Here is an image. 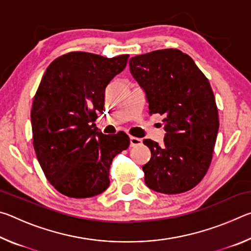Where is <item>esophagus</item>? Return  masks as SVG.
<instances>
[{
  "instance_id": "34e87169",
  "label": "esophagus",
  "mask_w": 251,
  "mask_h": 251,
  "mask_svg": "<svg viewBox=\"0 0 251 251\" xmlns=\"http://www.w3.org/2000/svg\"><path fill=\"white\" fill-rule=\"evenodd\" d=\"M129 141H130V147L138 146V145H141V144H142V139H141V138L133 137V136H130Z\"/></svg>"
}]
</instances>
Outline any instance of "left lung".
Instances as JSON below:
<instances>
[{
	"mask_svg": "<svg viewBox=\"0 0 251 251\" xmlns=\"http://www.w3.org/2000/svg\"><path fill=\"white\" fill-rule=\"evenodd\" d=\"M129 70L145 93L151 115L164 116L163 145L144 139L151 157L143 166L145 184L161 194L194 188L209 168L219 120L214 93L193 58L167 49L137 55Z\"/></svg>",
	"mask_w": 251,
	"mask_h": 251,
	"instance_id": "8db88e82",
	"label": "left lung"
}]
</instances>
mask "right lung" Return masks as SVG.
Returning <instances> with one entry per match:
<instances>
[{
    "instance_id": "obj_1",
    "label": "right lung",
    "mask_w": 251,
    "mask_h": 251,
    "mask_svg": "<svg viewBox=\"0 0 251 251\" xmlns=\"http://www.w3.org/2000/svg\"><path fill=\"white\" fill-rule=\"evenodd\" d=\"M128 56L69 53L42 77L31 112L33 146L48 180L67 197L105 192L113 158L129 146L125 133L104 135L94 124L103 113L106 87Z\"/></svg>"
}]
</instances>
